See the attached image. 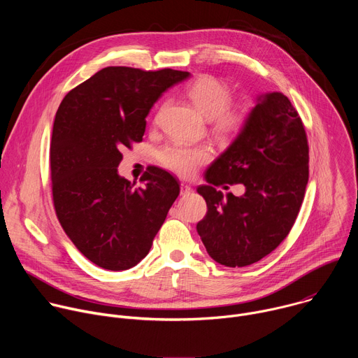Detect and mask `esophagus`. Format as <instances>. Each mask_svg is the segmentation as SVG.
<instances>
[{
    "mask_svg": "<svg viewBox=\"0 0 358 358\" xmlns=\"http://www.w3.org/2000/svg\"><path fill=\"white\" fill-rule=\"evenodd\" d=\"M191 192H192L191 185H188V184L182 182V184H181V195H189Z\"/></svg>",
    "mask_w": 358,
    "mask_h": 358,
    "instance_id": "34e87169",
    "label": "esophagus"
}]
</instances>
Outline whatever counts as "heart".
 I'll list each match as a JSON object with an SVG mask.
<instances>
[{
    "label": "heart",
    "instance_id": "1",
    "mask_svg": "<svg viewBox=\"0 0 358 358\" xmlns=\"http://www.w3.org/2000/svg\"><path fill=\"white\" fill-rule=\"evenodd\" d=\"M185 93L195 108L211 119L213 130L218 136L234 137L248 126L250 119L249 108L245 105H229L232 92L221 79L202 75L187 86ZM211 156L213 151L208 145H188L180 141L167 143L156 151L157 163L181 177L192 176Z\"/></svg>",
    "mask_w": 358,
    "mask_h": 358
}]
</instances>
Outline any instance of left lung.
Wrapping results in <instances>:
<instances>
[{
    "instance_id": "left-lung-1",
    "label": "left lung",
    "mask_w": 358,
    "mask_h": 358,
    "mask_svg": "<svg viewBox=\"0 0 358 358\" xmlns=\"http://www.w3.org/2000/svg\"><path fill=\"white\" fill-rule=\"evenodd\" d=\"M196 188L208 211L196 231L210 257L242 268L261 261L289 235L309 180V144L303 122L282 93H266L248 126L210 166ZM243 183L245 194L224 199L215 187Z\"/></svg>"
}]
</instances>
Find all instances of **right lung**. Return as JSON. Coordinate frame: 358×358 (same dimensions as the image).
<instances>
[{
	"mask_svg": "<svg viewBox=\"0 0 358 358\" xmlns=\"http://www.w3.org/2000/svg\"><path fill=\"white\" fill-rule=\"evenodd\" d=\"M188 76L108 66L73 87L57 112L49 148L55 213L79 252L100 268L126 271L145 258L180 194L163 169L147 167L144 188H134L117 167L122 150L143 140L151 106Z\"/></svg>",
	"mask_w": 358,
	"mask_h": 358,
	"instance_id": "right-lung-1",
	"label": "right lung"
}]
</instances>
